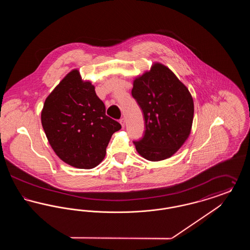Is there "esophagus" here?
<instances>
[{"label":"esophagus","instance_id":"1","mask_svg":"<svg viewBox=\"0 0 250 250\" xmlns=\"http://www.w3.org/2000/svg\"><path fill=\"white\" fill-rule=\"evenodd\" d=\"M120 124L122 125V127L124 128L125 127V119L124 118H121V119L119 120Z\"/></svg>","mask_w":250,"mask_h":250}]
</instances>
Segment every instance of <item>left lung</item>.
I'll use <instances>...</instances> for the list:
<instances>
[{"mask_svg": "<svg viewBox=\"0 0 250 250\" xmlns=\"http://www.w3.org/2000/svg\"><path fill=\"white\" fill-rule=\"evenodd\" d=\"M131 94L144 118L143 137L134 141L138 153L150 161L170 157L190 134L194 103L188 89L167 66L155 63L134 81Z\"/></svg>", "mask_w": 250, "mask_h": 250, "instance_id": "8db88e82", "label": "left lung"}]
</instances>
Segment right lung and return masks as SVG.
<instances>
[{
	"label": "right lung",
	"mask_w": 250,
	"mask_h": 250,
	"mask_svg": "<svg viewBox=\"0 0 250 250\" xmlns=\"http://www.w3.org/2000/svg\"><path fill=\"white\" fill-rule=\"evenodd\" d=\"M42 126L56 155L79 168H93L105 157L112 134L121 129L106 115L95 86L78 70L68 73L48 95L41 112Z\"/></svg>",
	"instance_id": "obj_1"
}]
</instances>
